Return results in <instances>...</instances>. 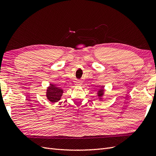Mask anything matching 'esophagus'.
Masks as SVG:
<instances>
[{
	"mask_svg": "<svg viewBox=\"0 0 156 156\" xmlns=\"http://www.w3.org/2000/svg\"><path fill=\"white\" fill-rule=\"evenodd\" d=\"M80 84H81V83H79V82L76 83V85H77V86H79V85H80Z\"/></svg>",
	"mask_w": 156,
	"mask_h": 156,
	"instance_id": "34e87169",
	"label": "esophagus"
}]
</instances>
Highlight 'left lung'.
Here are the masks:
<instances>
[{
  "label": "left lung",
  "instance_id": "1",
  "mask_svg": "<svg viewBox=\"0 0 156 156\" xmlns=\"http://www.w3.org/2000/svg\"><path fill=\"white\" fill-rule=\"evenodd\" d=\"M104 92H105V89L104 87H101L100 89L98 90V97L99 98V100H103V96L104 95Z\"/></svg>",
  "mask_w": 156,
  "mask_h": 156
}]
</instances>
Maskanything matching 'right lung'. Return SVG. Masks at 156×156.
Masks as SVG:
<instances>
[{
    "label": "right lung",
    "instance_id": "add662e5",
    "mask_svg": "<svg viewBox=\"0 0 156 156\" xmlns=\"http://www.w3.org/2000/svg\"><path fill=\"white\" fill-rule=\"evenodd\" d=\"M63 92V90L61 88L57 87L54 84H50L47 88L46 96L49 101L55 103L60 100Z\"/></svg>",
    "mask_w": 156,
    "mask_h": 156
}]
</instances>
